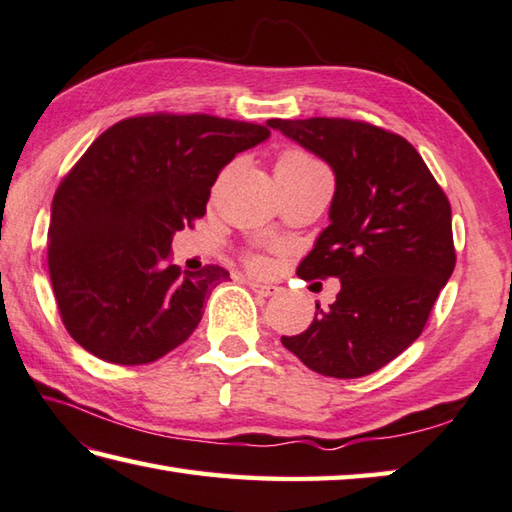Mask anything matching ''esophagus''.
Returning a JSON list of instances; mask_svg holds the SVG:
<instances>
[{
	"label": "esophagus",
	"mask_w": 512,
	"mask_h": 512,
	"mask_svg": "<svg viewBox=\"0 0 512 512\" xmlns=\"http://www.w3.org/2000/svg\"><path fill=\"white\" fill-rule=\"evenodd\" d=\"M248 286L253 288L257 295H262V297H271V295H275L277 291H280V288L273 286V284H262V282H255V280H248Z\"/></svg>",
	"instance_id": "obj_1"
}]
</instances>
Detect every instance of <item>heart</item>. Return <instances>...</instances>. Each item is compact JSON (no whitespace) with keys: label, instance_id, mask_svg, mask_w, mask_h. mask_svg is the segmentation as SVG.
Masks as SVG:
<instances>
[{"label":"heart","instance_id":"b5f03b06","mask_svg":"<svg viewBox=\"0 0 512 512\" xmlns=\"http://www.w3.org/2000/svg\"><path fill=\"white\" fill-rule=\"evenodd\" d=\"M315 170H324V167L313 159L311 154H306L302 150H284L275 161V174H306V172H315ZM246 266L253 273H268L273 268L271 259L257 253H250L246 257Z\"/></svg>","mask_w":512,"mask_h":512}]
</instances>
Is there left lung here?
<instances>
[{
	"label": "left lung",
	"instance_id": "8db88e82",
	"mask_svg": "<svg viewBox=\"0 0 512 512\" xmlns=\"http://www.w3.org/2000/svg\"><path fill=\"white\" fill-rule=\"evenodd\" d=\"M336 174L329 219L297 266L304 282L338 277L329 309L282 336L306 367L331 378L374 374L421 336L457 264L450 201L403 136L365 120L271 118Z\"/></svg>",
	"mask_w": 512,
	"mask_h": 512
}]
</instances>
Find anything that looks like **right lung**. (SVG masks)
I'll list each match as a JSON object with an SVG mask.
<instances>
[{
	"mask_svg": "<svg viewBox=\"0 0 512 512\" xmlns=\"http://www.w3.org/2000/svg\"><path fill=\"white\" fill-rule=\"evenodd\" d=\"M271 129L210 114H141L105 129L55 190L49 275L82 349L147 365L192 336L203 302L230 280L217 264L181 271L172 235L206 215L210 188Z\"/></svg>",
	"mask_w": 512,
	"mask_h": 512,
	"instance_id": "1",
	"label": "right lung"
}]
</instances>
